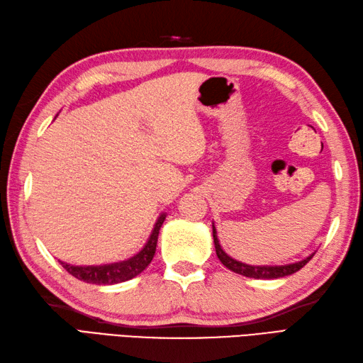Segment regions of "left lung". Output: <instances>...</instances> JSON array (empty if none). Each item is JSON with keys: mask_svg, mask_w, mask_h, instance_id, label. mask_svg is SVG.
I'll use <instances>...</instances> for the list:
<instances>
[{"mask_svg": "<svg viewBox=\"0 0 363 363\" xmlns=\"http://www.w3.org/2000/svg\"><path fill=\"white\" fill-rule=\"evenodd\" d=\"M212 229H213V242H215V250H216V255L220 258L221 263L230 269L232 272L235 274H240L244 277H249V278H258V280H274V278H281V277H288L296 274L297 271L305 266L308 261L314 257V254H311L309 257H306L305 259H300L296 261V263H291V264H281V266H252V264H246V263H241V261L232 258L230 255H227L225 252L223 250L220 240H218V235H216V227L212 223Z\"/></svg>", "mask_w": 363, "mask_h": 363, "instance_id": "obj_1", "label": "left lung"}]
</instances>
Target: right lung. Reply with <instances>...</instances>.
<instances>
[{
	"label": "right lung",
	"mask_w": 363,
	"mask_h": 363,
	"mask_svg": "<svg viewBox=\"0 0 363 363\" xmlns=\"http://www.w3.org/2000/svg\"><path fill=\"white\" fill-rule=\"evenodd\" d=\"M167 213H161L157 218V221L151 230V235L148 241L145 242L136 255H133L128 259L117 261V263L109 264H100V266H74L69 263L60 261V264L69 272L72 277L79 278V280L92 284H116L122 281H128L131 278L139 275L140 272L145 271V267L151 263V259L155 257L156 246H157V237L159 230L165 221Z\"/></svg>",
	"instance_id": "obj_1"
}]
</instances>
